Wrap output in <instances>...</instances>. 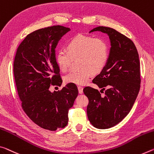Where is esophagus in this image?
<instances>
[{
    "mask_svg": "<svg viewBox=\"0 0 154 154\" xmlns=\"http://www.w3.org/2000/svg\"><path fill=\"white\" fill-rule=\"evenodd\" d=\"M77 88H78V90H79V93L82 94L83 93V88L82 86H78Z\"/></svg>",
    "mask_w": 154,
    "mask_h": 154,
    "instance_id": "obj_1",
    "label": "esophagus"
}]
</instances>
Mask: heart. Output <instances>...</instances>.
Wrapping results in <instances>:
<instances>
[{
    "instance_id": "b5f03b06",
    "label": "heart",
    "mask_w": 154,
    "mask_h": 154,
    "mask_svg": "<svg viewBox=\"0 0 154 154\" xmlns=\"http://www.w3.org/2000/svg\"><path fill=\"white\" fill-rule=\"evenodd\" d=\"M66 49L60 50L56 53L55 60L60 70L66 72L72 60H77V71L70 72L66 75L67 84H86L92 73L98 74L103 70L109 58V46L106 41L89 35L78 34L68 41Z\"/></svg>"
}]
</instances>
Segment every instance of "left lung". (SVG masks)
<instances>
[{
	"instance_id": "8db88e82",
	"label": "left lung",
	"mask_w": 154,
	"mask_h": 154,
	"mask_svg": "<svg viewBox=\"0 0 154 154\" xmlns=\"http://www.w3.org/2000/svg\"><path fill=\"white\" fill-rule=\"evenodd\" d=\"M93 31L107 33L110 41L108 62L92 80L98 90L87 86L84 92L88 98L87 115L92 125L108 129L120 123L130 112L140 86V61L136 46L130 39L115 29L97 26Z\"/></svg>"
}]
</instances>
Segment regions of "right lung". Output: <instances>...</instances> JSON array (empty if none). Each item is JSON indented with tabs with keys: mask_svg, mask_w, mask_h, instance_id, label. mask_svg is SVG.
<instances>
[{
	"mask_svg": "<svg viewBox=\"0 0 154 154\" xmlns=\"http://www.w3.org/2000/svg\"><path fill=\"white\" fill-rule=\"evenodd\" d=\"M69 31L57 25L33 31L19 45L14 59V79L23 110L38 126L51 131L67 125L68 109L78 95L73 84H66L60 91L49 90L51 85L62 84L55 48Z\"/></svg>",
	"mask_w": 154,
	"mask_h": 154,
	"instance_id": "obj_1",
	"label": "right lung"
}]
</instances>
